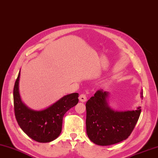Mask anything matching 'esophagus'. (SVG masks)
I'll list each match as a JSON object with an SVG mask.
<instances>
[{"instance_id":"1","label":"esophagus","mask_w":158,"mask_h":158,"mask_svg":"<svg viewBox=\"0 0 158 158\" xmlns=\"http://www.w3.org/2000/svg\"><path fill=\"white\" fill-rule=\"evenodd\" d=\"M79 99L80 102H85L86 101V95L85 94V93H82V94H80L79 96Z\"/></svg>"}]
</instances>
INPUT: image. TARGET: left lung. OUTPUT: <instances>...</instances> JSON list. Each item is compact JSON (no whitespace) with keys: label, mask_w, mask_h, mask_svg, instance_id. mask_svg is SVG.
Returning <instances> with one entry per match:
<instances>
[{"label":"left lung","mask_w":158,"mask_h":158,"mask_svg":"<svg viewBox=\"0 0 158 158\" xmlns=\"http://www.w3.org/2000/svg\"><path fill=\"white\" fill-rule=\"evenodd\" d=\"M108 92L99 89L86 104V133L93 143L101 146L126 140L134 130L141 112L140 107L125 112L112 110L108 105Z\"/></svg>","instance_id":"1"}]
</instances>
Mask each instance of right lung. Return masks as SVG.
Segmentation results:
<instances>
[{"instance_id":"obj_1","label":"right lung","mask_w":158,"mask_h":158,"mask_svg":"<svg viewBox=\"0 0 158 158\" xmlns=\"http://www.w3.org/2000/svg\"><path fill=\"white\" fill-rule=\"evenodd\" d=\"M20 72L14 88V106L16 121L24 133L39 143H49L55 140L62 130L63 118L67 110L78 103V93L64 96L50 107L35 111L22 102L19 94Z\"/></svg>"}]
</instances>
